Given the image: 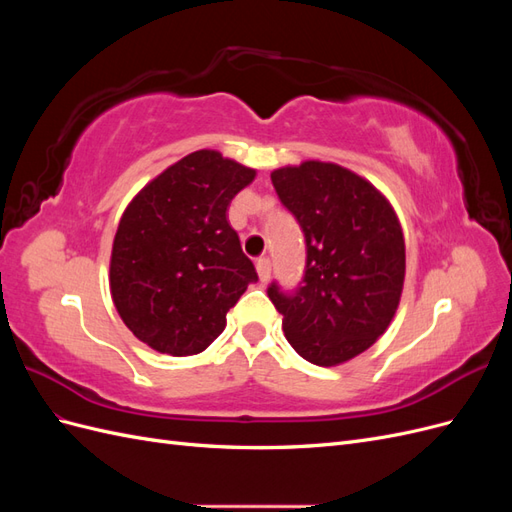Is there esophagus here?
I'll return each mask as SVG.
<instances>
[{"label": "esophagus", "instance_id": "34e87169", "mask_svg": "<svg viewBox=\"0 0 512 512\" xmlns=\"http://www.w3.org/2000/svg\"><path fill=\"white\" fill-rule=\"evenodd\" d=\"M256 271H258V277L260 282H267L271 277V260L267 256H262L256 260Z\"/></svg>", "mask_w": 512, "mask_h": 512}]
</instances>
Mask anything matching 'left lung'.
Masks as SVG:
<instances>
[{"instance_id": "8db88e82", "label": "left lung", "mask_w": 512, "mask_h": 512, "mask_svg": "<svg viewBox=\"0 0 512 512\" xmlns=\"http://www.w3.org/2000/svg\"><path fill=\"white\" fill-rule=\"evenodd\" d=\"M305 235V273L292 292L267 288L282 329L305 361L331 367L365 352L389 329L406 275L397 215L352 170L309 160L271 173Z\"/></svg>"}]
</instances>
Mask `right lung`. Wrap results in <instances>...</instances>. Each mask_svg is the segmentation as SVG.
<instances>
[{"mask_svg":"<svg viewBox=\"0 0 512 512\" xmlns=\"http://www.w3.org/2000/svg\"><path fill=\"white\" fill-rule=\"evenodd\" d=\"M254 168L200 149L168 166L123 211L111 254V294L126 327L162 354L203 352L226 312L258 282L228 224L230 200Z\"/></svg>","mask_w":512,"mask_h":512,"instance_id":"obj_1","label":"right lung"}]
</instances>
